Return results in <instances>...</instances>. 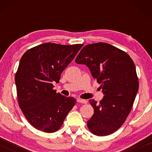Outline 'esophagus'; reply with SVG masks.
I'll list each match as a JSON object with an SVG mask.
<instances>
[{
	"mask_svg": "<svg viewBox=\"0 0 152 152\" xmlns=\"http://www.w3.org/2000/svg\"><path fill=\"white\" fill-rule=\"evenodd\" d=\"M77 102L78 103H81V104H87V101L85 100V99H78Z\"/></svg>",
	"mask_w": 152,
	"mask_h": 152,
	"instance_id": "34e87169",
	"label": "esophagus"
}]
</instances>
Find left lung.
<instances>
[{
    "mask_svg": "<svg viewBox=\"0 0 152 152\" xmlns=\"http://www.w3.org/2000/svg\"><path fill=\"white\" fill-rule=\"evenodd\" d=\"M75 61L89 69L104 95L99 103L89 100L94 111L88 128L96 136L113 134L126 121L139 90L133 61L126 52L101 42L83 47Z\"/></svg>",
    "mask_w": 152,
    "mask_h": 152,
    "instance_id": "8db88e82",
    "label": "left lung"
}]
</instances>
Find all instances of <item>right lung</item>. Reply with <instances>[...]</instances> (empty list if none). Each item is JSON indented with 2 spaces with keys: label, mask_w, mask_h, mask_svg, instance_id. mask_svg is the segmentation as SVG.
<instances>
[{
  "label": "right lung",
  "mask_w": 152,
  "mask_h": 152,
  "mask_svg": "<svg viewBox=\"0 0 152 152\" xmlns=\"http://www.w3.org/2000/svg\"><path fill=\"white\" fill-rule=\"evenodd\" d=\"M83 44L46 43L28 50L20 58L15 76L18 104L34 128L46 133L56 132L76 103L53 90L63 71Z\"/></svg>",
  "instance_id": "1"
}]
</instances>
